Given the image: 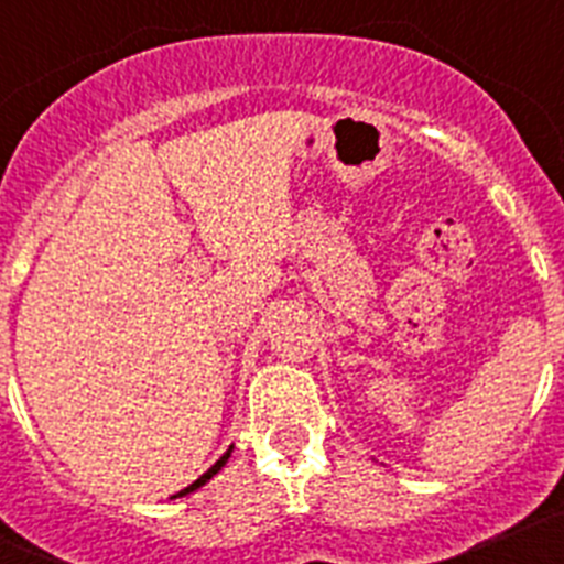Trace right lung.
Returning a JSON list of instances; mask_svg holds the SVG:
<instances>
[{
  "mask_svg": "<svg viewBox=\"0 0 564 564\" xmlns=\"http://www.w3.org/2000/svg\"><path fill=\"white\" fill-rule=\"evenodd\" d=\"M231 449H234V446H231ZM231 449H228V452H226V455H223V457H220V460L214 463V466H212V468H208L206 475H200V477H197V480H194V482H192V486H186V488H183V491H177V495H174V497H186V495H192V491H197V488H200V486H206V482H208V480H212V477H214V475H217V471H220V468H223V466H226V460H228V457H231Z\"/></svg>",
  "mask_w": 564,
  "mask_h": 564,
  "instance_id": "1",
  "label": "right lung"
}]
</instances>
